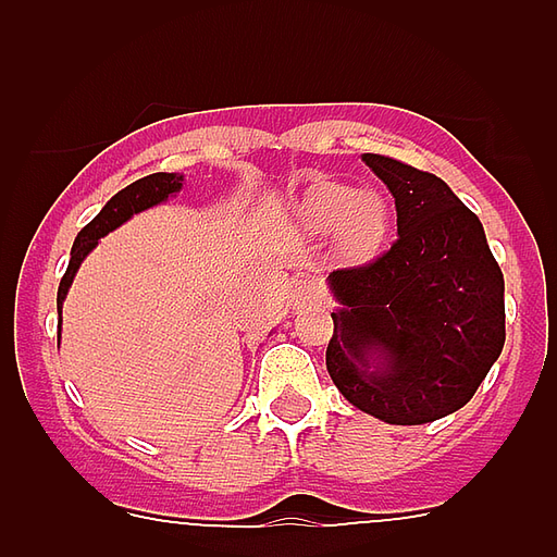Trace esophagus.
Instances as JSON below:
<instances>
[{
	"mask_svg": "<svg viewBox=\"0 0 557 557\" xmlns=\"http://www.w3.org/2000/svg\"><path fill=\"white\" fill-rule=\"evenodd\" d=\"M314 298V287L312 284H298V289H295V295H293V301H295V307H304V304H309Z\"/></svg>",
	"mask_w": 557,
	"mask_h": 557,
	"instance_id": "34e87169",
	"label": "esophagus"
}]
</instances>
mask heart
Masks as SVG:
<instances>
[{
    "mask_svg": "<svg viewBox=\"0 0 557 557\" xmlns=\"http://www.w3.org/2000/svg\"><path fill=\"white\" fill-rule=\"evenodd\" d=\"M298 218L314 234H332L348 259L376 253L391 231V206L379 191H359L339 181H318L298 200Z\"/></svg>",
    "mask_w": 557,
    "mask_h": 557,
    "instance_id": "b5f03b06",
    "label": "heart"
}]
</instances>
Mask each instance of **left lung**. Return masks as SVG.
Returning a JSON list of instances; mask_svg holds the SVG:
<instances>
[{"label":"left lung","mask_w":557,"mask_h":557,"mask_svg":"<svg viewBox=\"0 0 557 557\" xmlns=\"http://www.w3.org/2000/svg\"><path fill=\"white\" fill-rule=\"evenodd\" d=\"M362 161L396 198L398 239L329 275L343 309L332 312L326 371L368 416L430 424L469 405L502 354L505 278L476 214L437 175L376 152Z\"/></svg>","instance_id":"1"}]
</instances>
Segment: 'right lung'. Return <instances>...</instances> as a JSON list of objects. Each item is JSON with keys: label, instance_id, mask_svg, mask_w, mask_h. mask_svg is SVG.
<instances>
[{"label": "right lung", "instance_id": "obj_1", "mask_svg": "<svg viewBox=\"0 0 557 557\" xmlns=\"http://www.w3.org/2000/svg\"><path fill=\"white\" fill-rule=\"evenodd\" d=\"M181 181H184V175H175V172H152V175H147V178L133 181L131 186L116 191V195L102 206L100 214H97V218L81 231V234H77L75 245H72V259H69V268L61 278V287H58V309H61L63 298H66L69 284H72V278H75L81 262L88 256V250H95L97 239L106 236L108 231L116 228V225L125 223L127 218H133L136 211H145L150 209V206L170 198L172 191L181 189Z\"/></svg>", "mask_w": 557, "mask_h": 557}]
</instances>
